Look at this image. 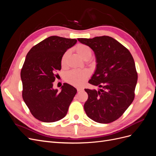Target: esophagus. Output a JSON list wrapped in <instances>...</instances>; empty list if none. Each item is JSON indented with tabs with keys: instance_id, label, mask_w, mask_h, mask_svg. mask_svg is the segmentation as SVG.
Returning a JSON list of instances; mask_svg holds the SVG:
<instances>
[{
	"instance_id": "1",
	"label": "esophagus",
	"mask_w": 156,
	"mask_h": 156,
	"mask_svg": "<svg viewBox=\"0 0 156 156\" xmlns=\"http://www.w3.org/2000/svg\"><path fill=\"white\" fill-rule=\"evenodd\" d=\"M77 90V92H81V91L83 90V88H78Z\"/></svg>"
}]
</instances>
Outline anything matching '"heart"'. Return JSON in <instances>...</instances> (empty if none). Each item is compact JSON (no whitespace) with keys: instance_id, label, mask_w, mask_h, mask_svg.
Returning a JSON list of instances; mask_svg holds the SVG:
<instances>
[{"instance_id":"b5f03b06","label":"heart","mask_w":156,"mask_h":156,"mask_svg":"<svg viewBox=\"0 0 156 156\" xmlns=\"http://www.w3.org/2000/svg\"><path fill=\"white\" fill-rule=\"evenodd\" d=\"M76 53L84 60H88L92 54V50L87 45L79 44L74 48ZM69 54V51H66L63 53L60 58V65L62 68L66 66L67 59ZM88 76V72L85 70L73 69L69 72L66 75V79L68 83L75 86H81L86 81Z\"/></svg>"}]
</instances>
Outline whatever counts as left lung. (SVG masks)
<instances>
[{"label":"left lung","instance_id":"1","mask_svg":"<svg viewBox=\"0 0 156 156\" xmlns=\"http://www.w3.org/2000/svg\"><path fill=\"white\" fill-rule=\"evenodd\" d=\"M95 53L97 68L88 83L100 90L84 89L88 100L84 105L87 116L98 123L119 119L135 98L137 82L134 59L129 51L112 37L78 38Z\"/></svg>","mask_w":156,"mask_h":156}]
</instances>
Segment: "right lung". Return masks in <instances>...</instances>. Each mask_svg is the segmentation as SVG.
<instances>
[{
    "instance_id": "right-lung-1",
    "label": "right lung",
    "mask_w": 156,
    "mask_h": 156,
    "mask_svg": "<svg viewBox=\"0 0 156 156\" xmlns=\"http://www.w3.org/2000/svg\"><path fill=\"white\" fill-rule=\"evenodd\" d=\"M76 42V39L50 36L27 53L21 71L22 96L37 120L54 122L66 115L77 90L68 83H64L60 92L53 87L61 69V56Z\"/></svg>"
}]
</instances>
